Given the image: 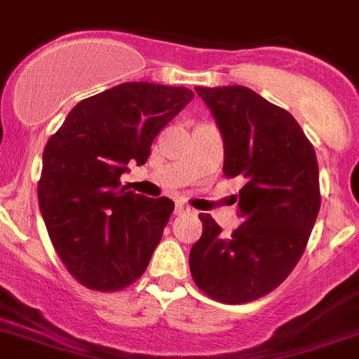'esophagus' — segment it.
I'll return each instance as SVG.
<instances>
[{
  "mask_svg": "<svg viewBox=\"0 0 359 359\" xmlns=\"http://www.w3.org/2000/svg\"><path fill=\"white\" fill-rule=\"evenodd\" d=\"M175 212L179 216H182V215H191L193 212V209L189 208V205H186V203H177L175 205Z\"/></svg>",
  "mask_w": 359,
  "mask_h": 359,
  "instance_id": "esophagus-1",
  "label": "esophagus"
}]
</instances>
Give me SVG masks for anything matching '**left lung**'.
<instances>
[{
  "mask_svg": "<svg viewBox=\"0 0 359 359\" xmlns=\"http://www.w3.org/2000/svg\"><path fill=\"white\" fill-rule=\"evenodd\" d=\"M224 135V175L243 177V224L229 238L205 212L189 252L195 284L212 300L245 304L273 290L304 254L320 211L318 163L288 111L243 86L195 87Z\"/></svg>",
  "mask_w": 359,
  "mask_h": 359,
  "instance_id": "left-lung-1",
  "label": "left lung"
}]
</instances>
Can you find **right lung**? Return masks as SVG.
<instances>
[{
    "mask_svg": "<svg viewBox=\"0 0 359 359\" xmlns=\"http://www.w3.org/2000/svg\"><path fill=\"white\" fill-rule=\"evenodd\" d=\"M195 93L127 82L76 103L48 140L39 208L57 256L82 286L118 292L140 279L175 203L121 186L127 164L150 147Z\"/></svg>",
    "mask_w": 359,
    "mask_h": 359,
    "instance_id": "right-lung-1",
    "label": "right lung"
}]
</instances>
